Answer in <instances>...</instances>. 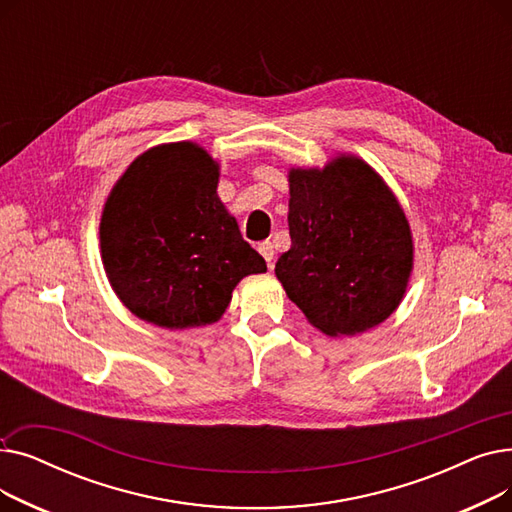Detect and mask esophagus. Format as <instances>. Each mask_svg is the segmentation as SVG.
Wrapping results in <instances>:
<instances>
[{
    "mask_svg": "<svg viewBox=\"0 0 512 512\" xmlns=\"http://www.w3.org/2000/svg\"><path fill=\"white\" fill-rule=\"evenodd\" d=\"M259 253H261V257L265 259V263H267V267H270V270H272V267H274V245H272V242L270 240H265V242H261V245H259Z\"/></svg>",
    "mask_w": 512,
    "mask_h": 512,
    "instance_id": "esophagus-1",
    "label": "esophagus"
}]
</instances>
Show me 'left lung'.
Returning a JSON list of instances; mask_svg holds the SVG:
<instances>
[{
    "mask_svg": "<svg viewBox=\"0 0 512 512\" xmlns=\"http://www.w3.org/2000/svg\"><path fill=\"white\" fill-rule=\"evenodd\" d=\"M290 251L276 263L288 299L328 336H355L398 307L413 267L409 222L365 161L290 170Z\"/></svg>",
    "mask_w": 512,
    "mask_h": 512,
    "instance_id": "left-lung-1",
    "label": "left lung"
}]
</instances>
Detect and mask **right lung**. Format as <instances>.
Here are the masks:
<instances>
[{"instance_id":"right-lung-1","label":"right lung","mask_w":512,"mask_h":512,"mask_svg":"<svg viewBox=\"0 0 512 512\" xmlns=\"http://www.w3.org/2000/svg\"><path fill=\"white\" fill-rule=\"evenodd\" d=\"M218 178L205 149L172 143L134 159L107 197L99 226L105 274L149 324H213L234 286L267 270L215 193Z\"/></svg>"}]
</instances>
